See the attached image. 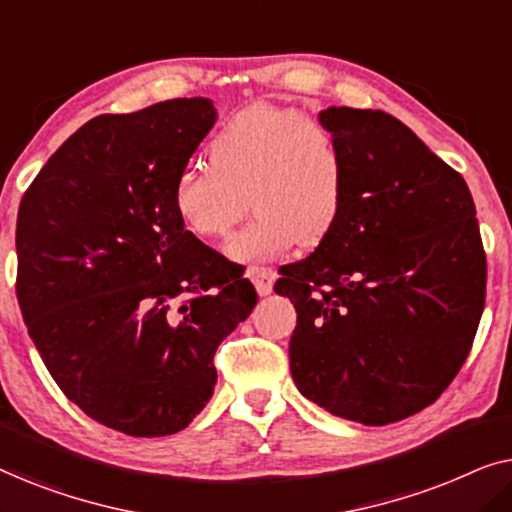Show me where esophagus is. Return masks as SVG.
<instances>
[{
    "label": "esophagus",
    "mask_w": 512,
    "mask_h": 512,
    "mask_svg": "<svg viewBox=\"0 0 512 512\" xmlns=\"http://www.w3.org/2000/svg\"><path fill=\"white\" fill-rule=\"evenodd\" d=\"M247 277L251 279V282H254L256 291L261 293V296H268V293L272 291V286H275L277 270L268 268V265H249Z\"/></svg>",
    "instance_id": "34e87169"
}]
</instances>
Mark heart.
<instances>
[{
    "instance_id": "obj_1",
    "label": "heart",
    "mask_w": 512,
    "mask_h": 512,
    "mask_svg": "<svg viewBox=\"0 0 512 512\" xmlns=\"http://www.w3.org/2000/svg\"><path fill=\"white\" fill-rule=\"evenodd\" d=\"M209 167H186L172 207L193 235L228 237L247 202L254 221L228 244L235 261L314 247L338 223L347 163L335 132L317 118L275 104L244 109L207 146Z\"/></svg>"
}]
</instances>
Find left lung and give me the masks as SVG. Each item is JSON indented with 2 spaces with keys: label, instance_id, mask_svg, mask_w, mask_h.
Here are the masks:
<instances>
[{
  "label": "left lung",
  "instance_id": "obj_1",
  "mask_svg": "<svg viewBox=\"0 0 512 512\" xmlns=\"http://www.w3.org/2000/svg\"><path fill=\"white\" fill-rule=\"evenodd\" d=\"M319 121L347 163L345 207L275 291L298 312L300 394L368 426L429 408L471 352L487 256L464 177L398 118L331 107Z\"/></svg>",
  "mask_w": 512,
  "mask_h": 512
}]
</instances>
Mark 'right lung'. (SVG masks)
I'll list each match as a JSON object with an SVG mask.
<instances>
[{"label": "right lung", "instance_id": "1", "mask_svg": "<svg viewBox=\"0 0 512 512\" xmlns=\"http://www.w3.org/2000/svg\"><path fill=\"white\" fill-rule=\"evenodd\" d=\"M216 121L207 97L104 114L48 158L18 209L16 293L69 401L125 436L186 429L216 347L254 310L244 268L202 244L172 188Z\"/></svg>", "mask_w": 512, "mask_h": 512}]
</instances>
